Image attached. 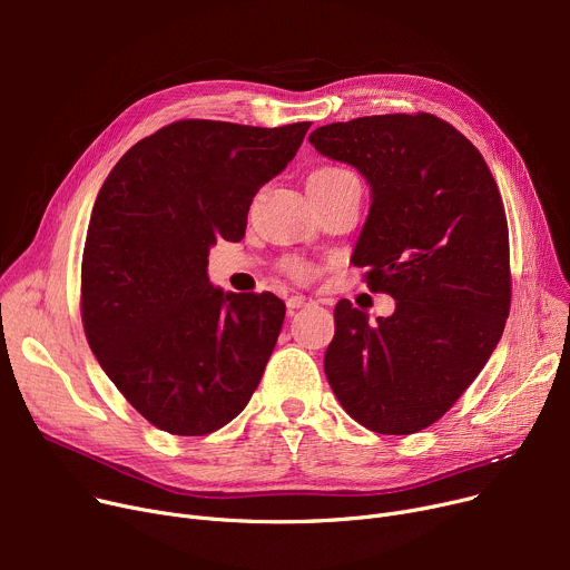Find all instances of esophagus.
Wrapping results in <instances>:
<instances>
[{
  "instance_id": "obj_1",
  "label": "esophagus",
  "mask_w": 570,
  "mask_h": 570,
  "mask_svg": "<svg viewBox=\"0 0 570 570\" xmlns=\"http://www.w3.org/2000/svg\"><path fill=\"white\" fill-rule=\"evenodd\" d=\"M309 305H314V301H312V297L303 295V293H295V295H291L288 301H286V307H288L291 314L297 312V309H303V307H309Z\"/></svg>"
}]
</instances>
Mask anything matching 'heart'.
<instances>
[{"label": "heart", "instance_id": "obj_1", "mask_svg": "<svg viewBox=\"0 0 570 570\" xmlns=\"http://www.w3.org/2000/svg\"><path fill=\"white\" fill-rule=\"evenodd\" d=\"M342 175H348V170L337 168V166H325V168L314 170V173L309 175V179H333V177H342ZM286 269H288V273H291L293 277H297V279H307V277L312 275V267H309L307 263H303V261H291V263L286 265Z\"/></svg>", "mask_w": 570, "mask_h": 570}]
</instances>
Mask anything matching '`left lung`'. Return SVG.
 Segmentation results:
<instances>
[{
	"instance_id": "8db88e82",
	"label": "left lung",
	"mask_w": 570,
	"mask_h": 570,
	"mask_svg": "<svg viewBox=\"0 0 570 570\" xmlns=\"http://www.w3.org/2000/svg\"><path fill=\"white\" fill-rule=\"evenodd\" d=\"M309 142L372 189L351 263L395 297L376 325L335 307L325 376L344 411L379 434L430 428L481 374L511 312L508 222L471 140L430 112L325 125Z\"/></svg>"
}]
</instances>
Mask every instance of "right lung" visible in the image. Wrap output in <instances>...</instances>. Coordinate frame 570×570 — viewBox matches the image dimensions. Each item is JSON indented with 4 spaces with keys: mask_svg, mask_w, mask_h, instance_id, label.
I'll return each instance as SVG.
<instances>
[{
    "mask_svg": "<svg viewBox=\"0 0 570 570\" xmlns=\"http://www.w3.org/2000/svg\"><path fill=\"white\" fill-rule=\"evenodd\" d=\"M312 122L263 129L179 119L115 164L89 219L80 309L89 348L155 428L205 436L247 406L286 307L207 279L217 237L239 239L258 189Z\"/></svg>",
    "mask_w": 570,
    "mask_h": 570,
    "instance_id": "add662e5",
    "label": "right lung"
}]
</instances>
